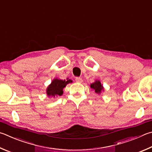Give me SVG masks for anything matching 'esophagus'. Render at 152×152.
Segmentation results:
<instances>
[{"mask_svg":"<svg viewBox=\"0 0 152 152\" xmlns=\"http://www.w3.org/2000/svg\"><path fill=\"white\" fill-rule=\"evenodd\" d=\"M82 79L81 78H78V77H77V78H76V82H78V83H82Z\"/></svg>","mask_w":152,"mask_h":152,"instance_id":"34e87169","label":"esophagus"}]
</instances>
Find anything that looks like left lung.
I'll return each mask as SVG.
<instances>
[{
  "mask_svg": "<svg viewBox=\"0 0 152 152\" xmlns=\"http://www.w3.org/2000/svg\"><path fill=\"white\" fill-rule=\"evenodd\" d=\"M90 87L92 88V90H94V92L96 94H100L102 91H104L103 86L101 84V82L99 80H96L94 82L91 84L90 85Z\"/></svg>",
  "mask_w": 152,
  "mask_h": 152,
  "instance_id": "left-lung-1",
  "label": "left lung"
}]
</instances>
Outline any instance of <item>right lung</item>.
I'll return each instance as SVG.
<instances>
[{"mask_svg": "<svg viewBox=\"0 0 152 152\" xmlns=\"http://www.w3.org/2000/svg\"><path fill=\"white\" fill-rule=\"evenodd\" d=\"M72 83V80L69 78L66 80H61L58 78H54L51 82L50 84L46 88V95L49 98H55L57 96H60L63 94V89L67 84Z\"/></svg>", "mask_w": 152, "mask_h": 152, "instance_id": "obj_1", "label": "right lung"}]
</instances>
